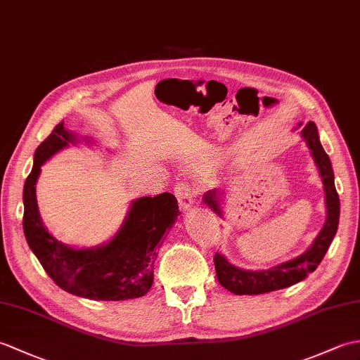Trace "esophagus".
I'll use <instances>...</instances> for the list:
<instances>
[{"label": "esophagus", "mask_w": 360, "mask_h": 360, "mask_svg": "<svg viewBox=\"0 0 360 360\" xmlns=\"http://www.w3.org/2000/svg\"><path fill=\"white\" fill-rule=\"evenodd\" d=\"M174 196H176L179 208L182 212L190 210L195 204V188L187 182H179L178 186L174 187Z\"/></svg>", "instance_id": "obj_1"}]
</instances>
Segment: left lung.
Returning a JSON list of instances; mask_svg holds the SVG:
<instances>
[{
    "instance_id": "8db88e82",
    "label": "left lung",
    "mask_w": 360,
    "mask_h": 360,
    "mask_svg": "<svg viewBox=\"0 0 360 360\" xmlns=\"http://www.w3.org/2000/svg\"><path fill=\"white\" fill-rule=\"evenodd\" d=\"M296 129H302L300 136H302L308 150H310L317 173H319V178L322 181L325 213H327L325 214L323 227L311 242V245L302 255L265 270L240 269V266L233 265L225 255L216 253L214 269L218 281L224 288H227L235 295H264L291 287L304 281L322 262L338 231L340 202L336 186H334V172L330 158L325 153L319 139V133H317V127L313 121H308L307 124L299 122ZM225 196H227V193H225L224 188H213L207 191L202 196V200L219 218H224L222 205L225 202Z\"/></svg>"
}]
</instances>
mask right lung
<instances>
[{
	"label": "right lung",
	"instance_id": "1",
	"mask_svg": "<svg viewBox=\"0 0 360 360\" xmlns=\"http://www.w3.org/2000/svg\"><path fill=\"white\" fill-rule=\"evenodd\" d=\"M96 146L90 136H79L58 124L33 155L32 172L24 184L22 229L30 250L58 287L91 300H127L148 293L153 269L165 233L181 212L172 193L133 199L118 231L95 247H72L58 240L41 219L37 182L43 167L61 150Z\"/></svg>",
	"mask_w": 360,
	"mask_h": 360
}]
</instances>
